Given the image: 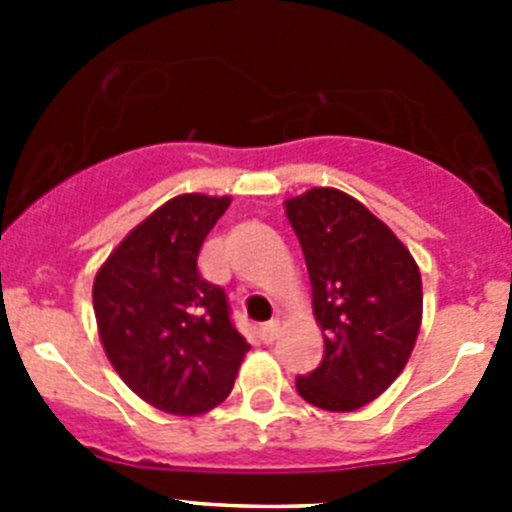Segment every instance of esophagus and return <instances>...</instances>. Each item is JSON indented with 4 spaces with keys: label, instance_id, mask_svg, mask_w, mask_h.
<instances>
[{
    "label": "esophagus",
    "instance_id": "34e87169",
    "mask_svg": "<svg viewBox=\"0 0 512 512\" xmlns=\"http://www.w3.org/2000/svg\"><path fill=\"white\" fill-rule=\"evenodd\" d=\"M277 333H279V320H269V323H264L259 328V336L264 343L274 341V338H277Z\"/></svg>",
    "mask_w": 512,
    "mask_h": 512
}]
</instances>
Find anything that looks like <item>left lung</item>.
<instances>
[{
    "instance_id": "8db88e82",
    "label": "left lung",
    "mask_w": 512,
    "mask_h": 512,
    "mask_svg": "<svg viewBox=\"0 0 512 512\" xmlns=\"http://www.w3.org/2000/svg\"><path fill=\"white\" fill-rule=\"evenodd\" d=\"M284 212L305 253L325 338L323 361L297 377V392L320 410L351 413L377 400L413 354L423 320L420 269L405 243L341 189H307Z\"/></svg>"
}]
</instances>
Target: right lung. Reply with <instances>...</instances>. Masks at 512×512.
<instances>
[{"instance_id":"add662e5","label":"right lung","mask_w":512,"mask_h":512,"mask_svg":"<svg viewBox=\"0 0 512 512\" xmlns=\"http://www.w3.org/2000/svg\"><path fill=\"white\" fill-rule=\"evenodd\" d=\"M228 205L230 197L179 194L135 225L94 277L104 354L140 400L164 413L217 408L251 348L230 323L223 289L197 271Z\"/></svg>"}]
</instances>
